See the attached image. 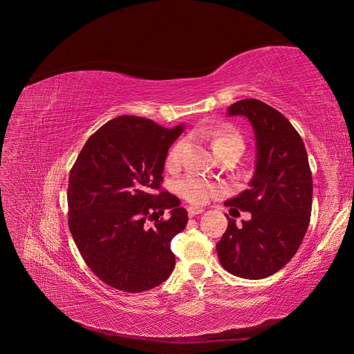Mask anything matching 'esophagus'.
Here are the masks:
<instances>
[{
  "mask_svg": "<svg viewBox=\"0 0 354 354\" xmlns=\"http://www.w3.org/2000/svg\"><path fill=\"white\" fill-rule=\"evenodd\" d=\"M187 212H189V216H196V214H200V213H203L205 212V209L203 207H196V206H190L189 209H187Z\"/></svg>",
  "mask_w": 354,
  "mask_h": 354,
  "instance_id": "obj_1",
  "label": "esophagus"
}]
</instances>
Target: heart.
Returning <instances> with one entry per match:
<instances>
[{
    "label": "heart",
    "instance_id": "heart-1",
    "mask_svg": "<svg viewBox=\"0 0 354 354\" xmlns=\"http://www.w3.org/2000/svg\"><path fill=\"white\" fill-rule=\"evenodd\" d=\"M207 136L213 142V148L216 153L226 148L236 149L241 154L243 153L245 144L242 137L236 131L227 125H218L212 128L207 132ZM184 145H186L184 141H178L171 147L170 151H168V156L165 160V165L168 168H174L181 162ZM177 192L180 193L181 197L190 201V203L203 205L209 198H212L213 196H216L218 192H221V187H218L216 183H212L210 180L201 177L198 174H189L178 181Z\"/></svg>",
    "mask_w": 354,
    "mask_h": 354
}]
</instances>
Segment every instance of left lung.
I'll use <instances>...</instances> for the list:
<instances>
[{
	"label": "left lung",
	"mask_w": 354,
	"mask_h": 354,
	"mask_svg": "<svg viewBox=\"0 0 354 354\" xmlns=\"http://www.w3.org/2000/svg\"><path fill=\"white\" fill-rule=\"evenodd\" d=\"M245 116L257 140L255 173L249 189L226 206L249 212L250 221L236 225L227 214V229L217 242L218 261L227 272L262 279L278 272L298 250L308 229L313 177L299 133L275 108L258 99H242L227 109Z\"/></svg>",
	"instance_id": "left-lung-1"
}]
</instances>
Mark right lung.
Segmentation results:
<instances>
[{
    "instance_id": "obj_1",
    "label": "right lung",
    "mask_w": 354,
    "mask_h": 354,
    "mask_svg": "<svg viewBox=\"0 0 354 354\" xmlns=\"http://www.w3.org/2000/svg\"><path fill=\"white\" fill-rule=\"evenodd\" d=\"M183 131V124L168 129L118 116L86 141L72 167L69 229L91 271L112 288L148 291L173 272L170 243L189 216L161 181L168 148ZM165 209L171 217L158 221Z\"/></svg>"
}]
</instances>
